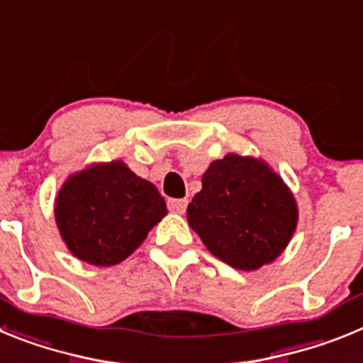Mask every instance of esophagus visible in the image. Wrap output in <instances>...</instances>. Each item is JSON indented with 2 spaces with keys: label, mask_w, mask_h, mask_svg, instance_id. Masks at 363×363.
<instances>
[{
  "label": "esophagus",
  "mask_w": 363,
  "mask_h": 363,
  "mask_svg": "<svg viewBox=\"0 0 363 363\" xmlns=\"http://www.w3.org/2000/svg\"><path fill=\"white\" fill-rule=\"evenodd\" d=\"M187 203L189 201L185 200V198H171V200L167 201V205H169V209L172 211V213H178V214H184L185 209H187Z\"/></svg>",
  "instance_id": "1"
}]
</instances>
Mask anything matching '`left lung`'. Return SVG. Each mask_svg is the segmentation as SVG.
I'll use <instances>...</instances> for the list:
<instances>
[{
    "mask_svg": "<svg viewBox=\"0 0 363 363\" xmlns=\"http://www.w3.org/2000/svg\"><path fill=\"white\" fill-rule=\"evenodd\" d=\"M187 221L216 258L240 271H256L291 242L298 207L267 163L227 154L205 171Z\"/></svg>",
    "mask_w": 363,
    "mask_h": 363,
    "instance_id": "1",
    "label": "left lung"
}]
</instances>
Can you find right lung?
Listing matches in <instances>:
<instances>
[{
    "label": "right lung",
    "mask_w": 363,
    "mask_h": 363,
    "mask_svg": "<svg viewBox=\"0 0 363 363\" xmlns=\"http://www.w3.org/2000/svg\"><path fill=\"white\" fill-rule=\"evenodd\" d=\"M165 214L158 189L123 162L96 163L72 174L54 207L69 251L98 267L116 265L133 255Z\"/></svg>",
    "instance_id": "obj_1"
}]
</instances>
